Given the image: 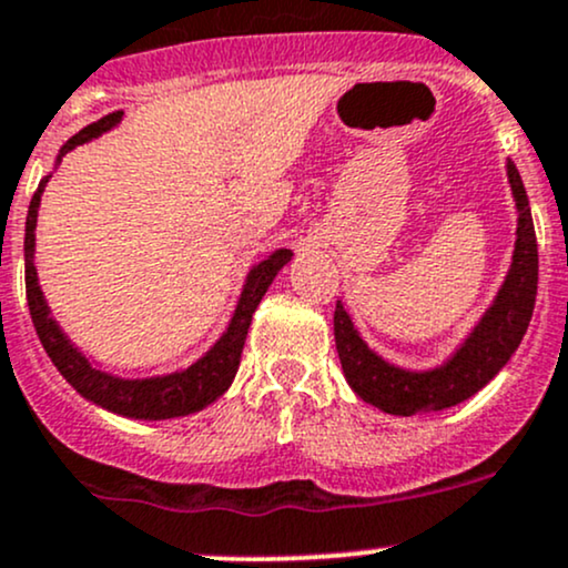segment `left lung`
Segmentation results:
<instances>
[{"instance_id":"1","label":"left lung","mask_w":568,"mask_h":568,"mask_svg":"<svg viewBox=\"0 0 568 568\" xmlns=\"http://www.w3.org/2000/svg\"><path fill=\"white\" fill-rule=\"evenodd\" d=\"M507 182L513 190L515 214V250L513 263L501 282L499 292L475 327L462 337V343L435 367L413 369L388 362L354 327L346 305H335V346L341 356L343 375L348 386L367 405H375L388 416H424L445 407H454L483 386L507 365L509 356L518 352L537 301L539 254L534 235L531 206L518 169L507 161Z\"/></svg>"}]
</instances>
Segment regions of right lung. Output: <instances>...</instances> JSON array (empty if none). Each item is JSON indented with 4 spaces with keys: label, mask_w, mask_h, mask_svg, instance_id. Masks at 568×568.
Here are the masks:
<instances>
[{
    "label": "right lung",
    "mask_w": 568,
    "mask_h": 568,
    "mask_svg": "<svg viewBox=\"0 0 568 568\" xmlns=\"http://www.w3.org/2000/svg\"><path fill=\"white\" fill-rule=\"evenodd\" d=\"M120 120H123V112H112L106 114V118H101L99 123H91L88 129L74 133L69 142L61 144L59 155H55L53 171L59 169L61 158L67 155V152H72L74 146L80 144L93 142L101 133L112 131ZM53 171H50L48 176H42L40 187H37L34 199L29 203L27 235H23L29 314L31 322H34L37 335H40L44 352L50 356V362H53L55 369H59L63 378H67V384L72 386L80 397L104 407V410L118 413V416L123 418H136V422H165V418L190 416V413H199L203 407L212 405L214 399H220L222 394L231 388L235 373H239L241 352H244V341L246 333H250L254 311H257L260 301H263L267 286H271L273 278L278 276V271L292 260V250L271 252L267 257L260 260L257 265L250 267L225 333L216 337L214 346L209 348L201 359H195L193 365L174 369V373L146 375V378L114 375L110 369L101 367V362L85 356L80 352V346H74V343L69 341V335L63 333L61 324L55 322L53 311H50L48 301H44L40 276H37V214H40L42 193L44 187H48Z\"/></svg>",
    "instance_id": "obj_1"
}]
</instances>
